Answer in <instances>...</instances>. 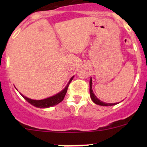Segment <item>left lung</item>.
Segmentation results:
<instances>
[{
  "mask_svg": "<svg viewBox=\"0 0 147 147\" xmlns=\"http://www.w3.org/2000/svg\"><path fill=\"white\" fill-rule=\"evenodd\" d=\"M90 97H91L92 100L93 102H94L95 104L98 105H101V106H112V105H117V103H105V102L100 101V100L97 98L94 94L93 93L92 89V79H90Z\"/></svg>",
  "mask_w": 147,
  "mask_h": 147,
  "instance_id": "left-lung-1",
  "label": "left lung"
}]
</instances>
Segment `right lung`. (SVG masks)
Returning a JSON list of instances; mask_svg holds the SVG:
<instances>
[{
    "label": "right lung",
    "instance_id": "right-lung-1",
    "mask_svg": "<svg viewBox=\"0 0 147 147\" xmlns=\"http://www.w3.org/2000/svg\"><path fill=\"white\" fill-rule=\"evenodd\" d=\"M72 79H73V77L71 78L70 80L69 81V82H68V84H67V86L65 87L64 90H62V91L60 92H59L58 94H55V95L53 96V97H48V98L47 99H44V100H34L25 97V96H23V94H21V95L23 96V97L25 99V100H27L30 104H31V105H33V106L37 107H40V108L50 107L57 105V104H59L60 102L63 101L65 94H66L67 91L68 86H69V84H70L71 81L72 80Z\"/></svg>",
    "mask_w": 147,
    "mask_h": 147
}]
</instances>
